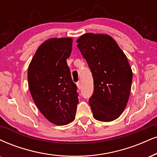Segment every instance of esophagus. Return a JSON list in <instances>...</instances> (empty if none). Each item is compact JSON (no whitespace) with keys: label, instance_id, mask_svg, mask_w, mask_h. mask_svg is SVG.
I'll list each match as a JSON object with an SVG mask.
<instances>
[{"label":"esophagus","instance_id":"obj_1","mask_svg":"<svg viewBox=\"0 0 157 157\" xmlns=\"http://www.w3.org/2000/svg\"><path fill=\"white\" fill-rule=\"evenodd\" d=\"M77 87H78V88H79V89H80V90L81 89V88H82V83H81L80 81H78V82H77Z\"/></svg>","mask_w":157,"mask_h":157}]
</instances>
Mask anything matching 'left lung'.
I'll list each match as a JSON object with an SVG mask.
<instances>
[{
	"mask_svg": "<svg viewBox=\"0 0 157 157\" xmlns=\"http://www.w3.org/2000/svg\"><path fill=\"white\" fill-rule=\"evenodd\" d=\"M94 78V93L89 105L95 119L116 120L127 105L132 71L116 41L107 34L85 33L77 40Z\"/></svg>",
	"mask_w": 157,
	"mask_h": 157,
	"instance_id": "8db88e82",
	"label": "left lung"
}]
</instances>
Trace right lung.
Masks as SVG:
<instances>
[{
  "label": "right lung",
  "instance_id": "obj_1",
  "mask_svg": "<svg viewBox=\"0 0 157 157\" xmlns=\"http://www.w3.org/2000/svg\"><path fill=\"white\" fill-rule=\"evenodd\" d=\"M71 38H52L43 42L28 71V87L43 116L52 124L66 125L75 120L78 94L67 63Z\"/></svg>",
  "mask_w": 157,
  "mask_h": 157
}]
</instances>
